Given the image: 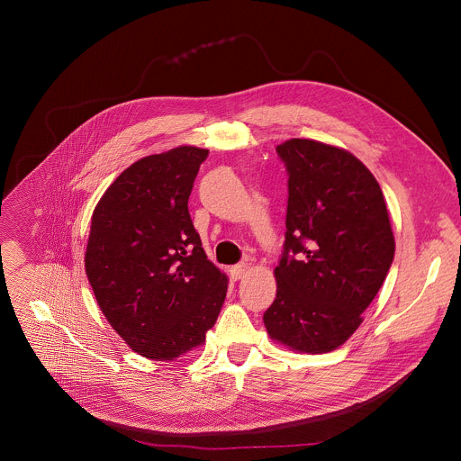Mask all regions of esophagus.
I'll list each match as a JSON object with an SVG mask.
<instances>
[{
    "mask_svg": "<svg viewBox=\"0 0 461 461\" xmlns=\"http://www.w3.org/2000/svg\"><path fill=\"white\" fill-rule=\"evenodd\" d=\"M248 263H239V265H233L231 268H230V276H231V279H235V281H239V279H242L246 274H248Z\"/></svg>",
    "mask_w": 461,
    "mask_h": 461,
    "instance_id": "obj_1",
    "label": "esophagus"
}]
</instances>
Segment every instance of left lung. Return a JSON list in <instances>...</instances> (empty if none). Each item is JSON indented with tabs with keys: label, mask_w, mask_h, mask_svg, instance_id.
Returning a JSON list of instances; mask_svg holds the SVG:
<instances>
[{
	"label": "left lung",
	"mask_w": 461,
	"mask_h": 461,
	"mask_svg": "<svg viewBox=\"0 0 461 461\" xmlns=\"http://www.w3.org/2000/svg\"><path fill=\"white\" fill-rule=\"evenodd\" d=\"M276 152L288 173L286 233L263 321L292 350L332 352L357 330L391 268L387 206L371 171L347 150L290 140Z\"/></svg>",
	"instance_id": "8db88e82"
}]
</instances>
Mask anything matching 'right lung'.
Returning <instances> with one entry per match:
<instances>
[{
	"label": "right lung",
	"instance_id": "add662e5",
	"mask_svg": "<svg viewBox=\"0 0 461 461\" xmlns=\"http://www.w3.org/2000/svg\"><path fill=\"white\" fill-rule=\"evenodd\" d=\"M208 150L178 147L127 167L92 215L88 281L111 327L140 356L173 360L205 341L228 290L187 202Z\"/></svg>",
	"mask_w": 461,
	"mask_h": 461
}]
</instances>
